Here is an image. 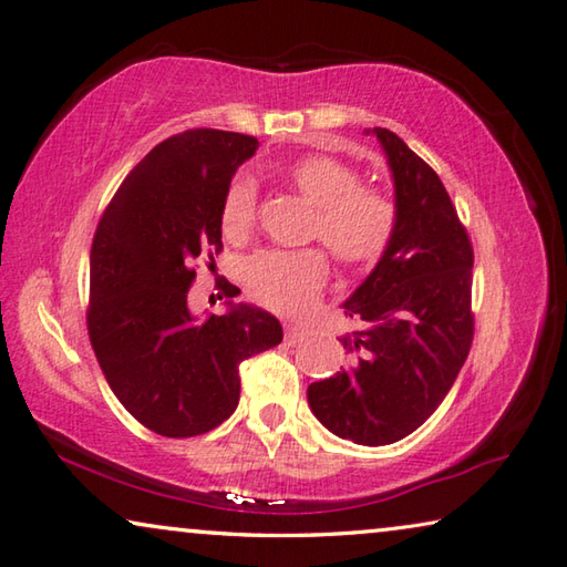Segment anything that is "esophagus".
Segmentation results:
<instances>
[{
    "instance_id": "esophagus-1",
    "label": "esophagus",
    "mask_w": 567,
    "mask_h": 567,
    "mask_svg": "<svg viewBox=\"0 0 567 567\" xmlns=\"http://www.w3.org/2000/svg\"><path fill=\"white\" fill-rule=\"evenodd\" d=\"M305 337H307V331L302 327L285 324V341L287 343H299V341H305Z\"/></svg>"
}]
</instances>
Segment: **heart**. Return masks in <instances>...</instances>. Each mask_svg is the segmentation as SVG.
Masks as SVG:
<instances>
[{
    "label": "heart",
    "mask_w": 567,
    "mask_h": 567,
    "mask_svg": "<svg viewBox=\"0 0 567 567\" xmlns=\"http://www.w3.org/2000/svg\"><path fill=\"white\" fill-rule=\"evenodd\" d=\"M285 182L315 206L309 238L324 243L347 268H371L391 248L398 230V206L383 188L363 186L351 164L312 154L282 166ZM258 186L248 172L228 182L220 202V226L233 240L255 226ZM329 262L317 248L260 250L243 265V282L252 302L277 315L312 309L327 282Z\"/></svg>",
    "instance_id": "b5f03b06"
}]
</instances>
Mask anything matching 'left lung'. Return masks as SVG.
I'll use <instances>...</instances> for the list:
<instances>
[{
    "label": "left lung",
    "instance_id": "obj_1",
    "mask_svg": "<svg viewBox=\"0 0 567 567\" xmlns=\"http://www.w3.org/2000/svg\"><path fill=\"white\" fill-rule=\"evenodd\" d=\"M393 174L398 230L343 309L359 329L339 341L349 369L307 388L317 420L379 447L408 437L445 401L474 339V250L447 188L385 127H373Z\"/></svg>",
    "mask_w": 567,
    "mask_h": 567
}]
</instances>
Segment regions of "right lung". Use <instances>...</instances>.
I'll list each match as a JSON object with an SVG mask.
<instances>
[{"label": "right lung", "mask_w": 567, "mask_h": 567, "mask_svg": "<svg viewBox=\"0 0 567 567\" xmlns=\"http://www.w3.org/2000/svg\"><path fill=\"white\" fill-rule=\"evenodd\" d=\"M258 150L240 132L186 130L159 142L100 218L91 248L87 334L105 381L127 413L164 437H194L233 415L238 365L282 341L265 309L228 302L226 315L188 309L194 262H214L220 202ZM226 297L236 285L224 282Z\"/></svg>", "instance_id": "add662e5"}]
</instances>
